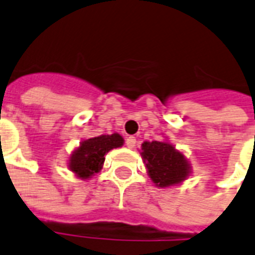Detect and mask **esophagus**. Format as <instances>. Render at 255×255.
I'll return each instance as SVG.
<instances>
[{
    "label": "esophagus",
    "mask_w": 255,
    "mask_h": 255,
    "mask_svg": "<svg viewBox=\"0 0 255 255\" xmlns=\"http://www.w3.org/2000/svg\"><path fill=\"white\" fill-rule=\"evenodd\" d=\"M136 144V137H133V136H129L127 140H126V145H127L128 148H133L135 147Z\"/></svg>",
    "instance_id": "1"
}]
</instances>
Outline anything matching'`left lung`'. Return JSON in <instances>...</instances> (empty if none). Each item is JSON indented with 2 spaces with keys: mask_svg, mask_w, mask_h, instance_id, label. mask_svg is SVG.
<instances>
[{
  "mask_svg": "<svg viewBox=\"0 0 255 255\" xmlns=\"http://www.w3.org/2000/svg\"><path fill=\"white\" fill-rule=\"evenodd\" d=\"M140 155L143 157L147 173L159 188H169L181 184L192 173L190 164L173 144L164 141H144Z\"/></svg>",
  "mask_w": 255,
  "mask_h": 255,
  "instance_id": "left-lung-1",
  "label": "left lung"
}]
</instances>
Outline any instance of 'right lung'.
Returning a JSON list of instances; mask_svg holds the SVG:
<instances>
[{
	"instance_id": "obj_1",
	"label": "right lung",
	"mask_w": 255,
	"mask_h": 255,
	"mask_svg": "<svg viewBox=\"0 0 255 255\" xmlns=\"http://www.w3.org/2000/svg\"><path fill=\"white\" fill-rule=\"evenodd\" d=\"M123 144L124 139L119 133L100 135L83 140L70 155L69 169L82 180L91 178L103 168L104 156L111 149L122 147Z\"/></svg>"
}]
</instances>
